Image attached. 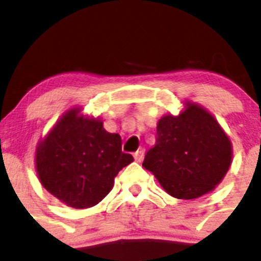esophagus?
I'll use <instances>...</instances> for the list:
<instances>
[{"label": "esophagus", "instance_id": "obj_1", "mask_svg": "<svg viewBox=\"0 0 261 261\" xmlns=\"http://www.w3.org/2000/svg\"><path fill=\"white\" fill-rule=\"evenodd\" d=\"M144 155H145V150L144 149H140V150L136 151L135 154H133V156H135V161L138 163L142 162V159H144Z\"/></svg>", "mask_w": 261, "mask_h": 261}]
</instances>
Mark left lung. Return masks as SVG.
I'll use <instances>...</instances> for the list:
<instances>
[{"label":"left lung","mask_w":261,"mask_h":261,"mask_svg":"<svg viewBox=\"0 0 261 261\" xmlns=\"http://www.w3.org/2000/svg\"><path fill=\"white\" fill-rule=\"evenodd\" d=\"M230 138L213 115L186 102L180 115H166L156 125L155 145L144 166L163 190L181 200L197 199L222 181L231 165Z\"/></svg>","instance_id":"8db88e82"}]
</instances>
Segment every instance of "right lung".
Wrapping results in <instances>:
<instances>
[{
	"label": "right lung",
	"mask_w": 261,
	"mask_h": 261,
	"mask_svg": "<svg viewBox=\"0 0 261 261\" xmlns=\"http://www.w3.org/2000/svg\"><path fill=\"white\" fill-rule=\"evenodd\" d=\"M133 162L121 151V137L103 121L73 108L61 116L36 147L35 165L45 190L75 209L94 206L112 190L115 176Z\"/></svg>",
	"instance_id": "add662e5"
}]
</instances>
